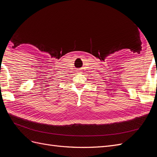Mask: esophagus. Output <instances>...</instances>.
Listing matches in <instances>:
<instances>
[{"mask_svg": "<svg viewBox=\"0 0 157 157\" xmlns=\"http://www.w3.org/2000/svg\"><path fill=\"white\" fill-rule=\"evenodd\" d=\"M77 73L79 74V73H81L82 72H81V71H80V69H78V70H77Z\"/></svg>", "mask_w": 157, "mask_h": 157, "instance_id": "34e87169", "label": "esophagus"}]
</instances>
